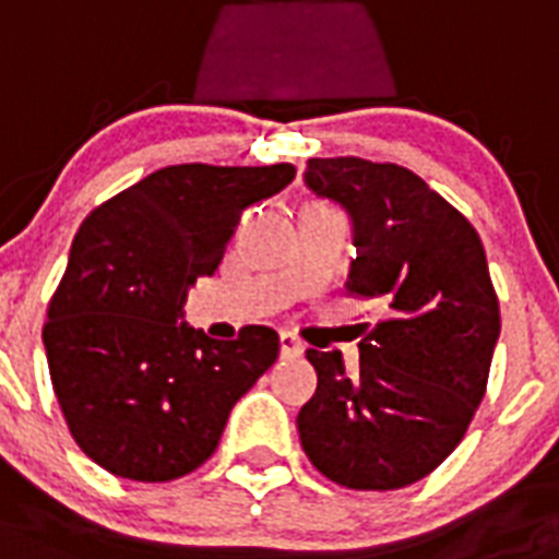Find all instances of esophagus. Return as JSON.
Wrapping results in <instances>:
<instances>
[{
  "instance_id": "esophagus-1",
  "label": "esophagus",
  "mask_w": 559,
  "mask_h": 559,
  "mask_svg": "<svg viewBox=\"0 0 559 559\" xmlns=\"http://www.w3.org/2000/svg\"><path fill=\"white\" fill-rule=\"evenodd\" d=\"M278 344H281V356L284 358H298L304 356V344L295 338L293 333H281L278 335Z\"/></svg>"
}]
</instances>
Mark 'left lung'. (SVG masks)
Masks as SVG:
<instances>
[{"label":"left lung","instance_id":"8db88e82","mask_svg":"<svg viewBox=\"0 0 559 559\" xmlns=\"http://www.w3.org/2000/svg\"><path fill=\"white\" fill-rule=\"evenodd\" d=\"M304 183L353 221V295L379 298L358 367L307 350L319 373L298 413L301 448L326 479L356 491L419 483L462 442L500 338L483 240L419 175L396 163L312 157Z\"/></svg>","mask_w":559,"mask_h":559}]
</instances>
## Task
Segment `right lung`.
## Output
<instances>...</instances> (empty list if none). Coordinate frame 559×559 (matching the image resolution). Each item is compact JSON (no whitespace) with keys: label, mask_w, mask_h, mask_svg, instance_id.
Instances as JSON below:
<instances>
[{"label":"right lung","mask_w":559,"mask_h":559,"mask_svg":"<svg viewBox=\"0 0 559 559\" xmlns=\"http://www.w3.org/2000/svg\"><path fill=\"white\" fill-rule=\"evenodd\" d=\"M295 166L183 163L152 171L80 226L43 326L53 393L74 442L108 474L169 483L215 453L235 402L278 358V333L215 342L183 321L240 212Z\"/></svg>","instance_id":"1"}]
</instances>
